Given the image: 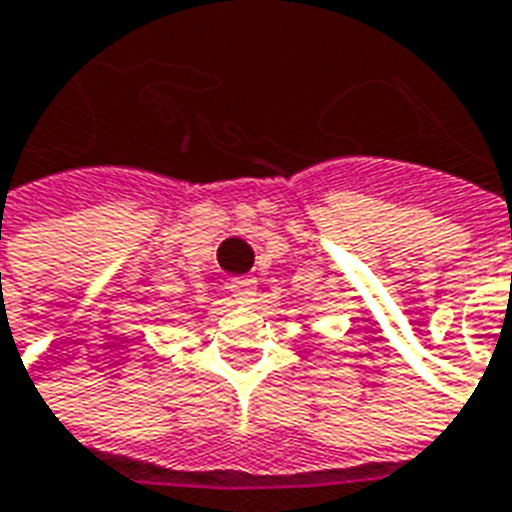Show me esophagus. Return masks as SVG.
<instances>
[{
  "instance_id": "obj_1",
  "label": "esophagus",
  "mask_w": 512,
  "mask_h": 512,
  "mask_svg": "<svg viewBox=\"0 0 512 512\" xmlns=\"http://www.w3.org/2000/svg\"><path fill=\"white\" fill-rule=\"evenodd\" d=\"M230 293L236 295L238 301H249L257 293V279L255 276H236V279H230Z\"/></svg>"
}]
</instances>
